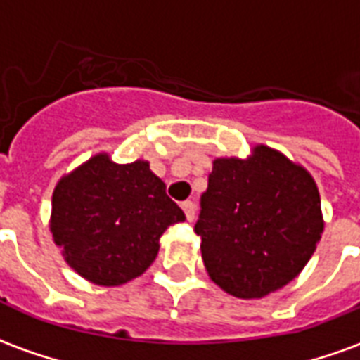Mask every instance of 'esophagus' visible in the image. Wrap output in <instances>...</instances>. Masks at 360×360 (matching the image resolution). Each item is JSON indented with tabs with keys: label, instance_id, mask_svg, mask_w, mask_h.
<instances>
[{
	"label": "esophagus",
	"instance_id": "34e87169",
	"mask_svg": "<svg viewBox=\"0 0 360 360\" xmlns=\"http://www.w3.org/2000/svg\"><path fill=\"white\" fill-rule=\"evenodd\" d=\"M181 207H183V211H185L186 220H188V222H192V220H194V217H196V205H194V202L186 200V202L181 203Z\"/></svg>",
	"mask_w": 360,
	"mask_h": 360
}]
</instances>
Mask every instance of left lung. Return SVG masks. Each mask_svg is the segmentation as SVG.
<instances>
[{
  "instance_id": "obj_1",
  "label": "left lung",
  "mask_w": 360,
  "mask_h": 360,
  "mask_svg": "<svg viewBox=\"0 0 360 360\" xmlns=\"http://www.w3.org/2000/svg\"><path fill=\"white\" fill-rule=\"evenodd\" d=\"M323 226L310 172L257 143L246 158H214L194 231L214 284L237 299H259L301 273Z\"/></svg>"
}]
</instances>
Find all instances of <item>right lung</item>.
I'll list each match as a JSON object with an SVG mask.
<instances>
[{"label":"right lung","mask_w":360,"mask_h":360,"mask_svg":"<svg viewBox=\"0 0 360 360\" xmlns=\"http://www.w3.org/2000/svg\"><path fill=\"white\" fill-rule=\"evenodd\" d=\"M183 220L147 160L117 164L97 153L58 181L50 231L69 267L112 288L146 273L164 231Z\"/></svg>","instance_id":"1"}]
</instances>
